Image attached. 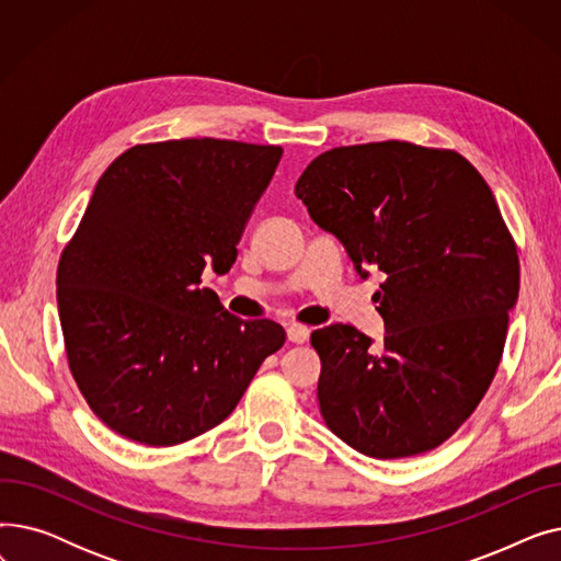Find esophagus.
<instances>
[{"mask_svg": "<svg viewBox=\"0 0 561 561\" xmlns=\"http://www.w3.org/2000/svg\"><path fill=\"white\" fill-rule=\"evenodd\" d=\"M309 334H311L309 328L296 325V322H290V325H286V336H288L290 343H307Z\"/></svg>", "mask_w": 561, "mask_h": 561, "instance_id": "34e87169", "label": "esophagus"}]
</instances>
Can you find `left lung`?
Listing matches in <instances>:
<instances>
[{
  "label": "left lung",
  "instance_id": "obj_1",
  "mask_svg": "<svg viewBox=\"0 0 561 561\" xmlns=\"http://www.w3.org/2000/svg\"><path fill=\"white\" fill-rule=\"evenodd\" d=\"M379 293L385 345L352 325L311 334L328 427L375 459L427 453L484 398L518 300V254L482 174L461 154L402 140L334 147L296 184Z\"/></svg>",
  "mask_w": 561,
  "mask_h": 561
}]
</instances>
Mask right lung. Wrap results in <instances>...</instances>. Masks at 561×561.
Wrapping results in <instances>:
<instances>
[{"mask_svg": "<svg viewBox=\"0 0 561 561\" xmlns=\"http://www.w3.org/2000/svg\"><path fill=\"white\" fill-rule=\"evenodd\" d=\"M282 147L218 138L136 145L100 176L56 275L68 364L95 416L145 446L222 423L286 332L231 316L225 275Z\"/></svg>", "mask_w": 561, "mask_h": 561, "instance_id": "1", "label": "right lung"}]
</instances>
